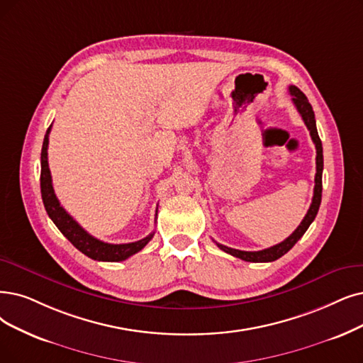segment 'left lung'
I'll return each instance as SVG.
<instances>
[{
	"mask_svg": "<svg viewBox=\"0 0 363 363\" xmlns=\"http://www.w3.org/2000/svg\"><path fill=\"white\" fill-rule=\"evenodd\" d=\"M289 92L292 95V101L296 107V110L299 111L301 118L303 121V123L307 125L310 135L313 143L315 144V179H314V195H313V201H311V206L303 217L301 225L294 230L292 235H289L284 241L279 242L272 245L269 249L265 250H259V252H244V250H237V249H230L226 247L223 244H217V247L220 250L235 256L238 259L245 260V262H272V260L281 257L283 255H286L289 250H291L294 245L298 242V240L306 234V230L310 228V225L313 223V220L315 219L318 207H320V202H322V172H323V147H322V141L318 138V133H317V128H315V119H314V111L311 104L308 103L307 96L303 95L296 86H289Z\"/></svg>",
	"mask_w": 363,
	"mask_h": 363,
	"instance_id": "8db88e82",
	"label": "left lung"
}]
</instances>
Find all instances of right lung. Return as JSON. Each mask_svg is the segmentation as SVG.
I'll list each match as a JSON object with an SVG mask.
<instances>
[{"mask_svg": "<svg viewBox=\"0 0 363 363\" xmlns=\"http://www.w3.org/2000/svg\"><path fill=\"white\" fill-rule=\"evenodd\" d=\"M52 125L49 126L48 133L45 135V141H43L41 147V176H40V187H41V198L43 204L49 214L56 228L60 229L64 237L69 240V242L74 245L77 250H80L83 255L94 260H103V262H121V260L128 259L138 253L144 245H146L155 235L152 232L150 235L143 238L135 242L128 244H108L101 240H96L91 234H88L72 217L64 210V207L57 201L53 184H52V176L48 162V146H49V134H50Z\"/></svg>", "mask_w": 363, "mask_h": 363, "instance_id": "add662e5", "label": "right lung"}]
</instances>
